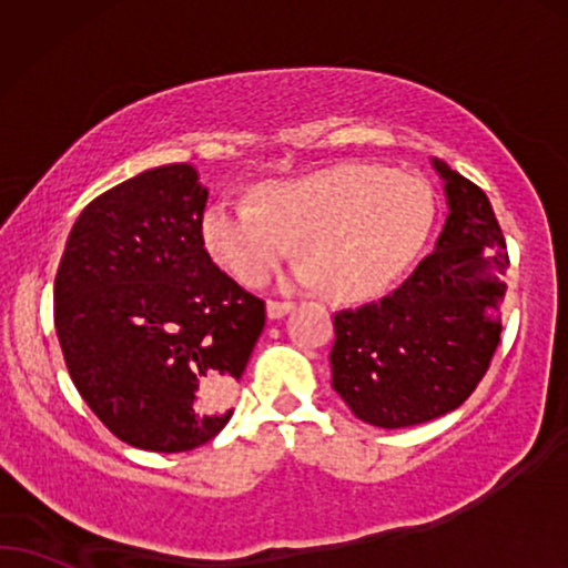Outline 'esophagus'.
Wrapping results in <instances>:
<instances>
[{"label": "esophagus", "mask_w": 568, "mask_h": 568, "mask_svg": "<svg viewBox=\"0 0 568 568\" xmlns=\"http://www.w3.org/2000/svg\"><path fill=\"white\" fill-rule=\"evenodd\" d=\"M293 306H296V304H291V301H270L267 316H270V320H280V316L293 312Z\"/></svg>", "instance_id": "1"}]
</instances>
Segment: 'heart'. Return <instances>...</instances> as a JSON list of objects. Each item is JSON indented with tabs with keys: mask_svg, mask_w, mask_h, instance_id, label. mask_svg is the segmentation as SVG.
<instances>
[{
	"mask_svg": "<svg viewBox=\"0 0 568 568\" xmlns=\"http://www.w3.org/2000/svg\"><path fill=\"white\" fill-rule=\"evenodd\" d=\"M434 194L410 173L339 163L254 189V205L215 202L202 215V244L244 285H260L296 252L293 272L327 296L361 304L395 288L434 231Z\"/></svg>",
	"mask_w": 568,
	"mask_h": 568,
	"instance_id": "heart-1",
	"label": "heart"
}]
</instances>
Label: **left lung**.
Here are the masks:
<instances>
[{"label":"left lung","mask_w":568,"mask_h":568,"mask_svg":"<svg viewBox=\"0 0 568 568\" xmlns=\"http://www.w3.org/2000/svg\"><path fill=\"white\" fill-rule=\"evenodd\" d=\"M449 215L434 254L389 296L335 314L332 389L355 418L407 428L473 395L501 339L506 241L486 192L447 163Z\"/></svg>","instance_id":"8db88e82"}]
</instances>
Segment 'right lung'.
I'll return each mask as SVG.
<instances>
[{
	"instance_id": "1",
	"label": "right lung",
	"mask_w": 568,
	"mask_h": 568,
	"mask_svg": "<svg viewBox=\"0 0 568 568\" xmlns=\"http://www.w3.org/2000/svg\"><path fill=\"white\" fill-rule=\"evenodd\" d=\"M207 189L189 163L95 196L67 239L54 327L74 387L130 447L189 452L229 423L264 301L202 244Z\"/></svg>"
}]
</instances>
